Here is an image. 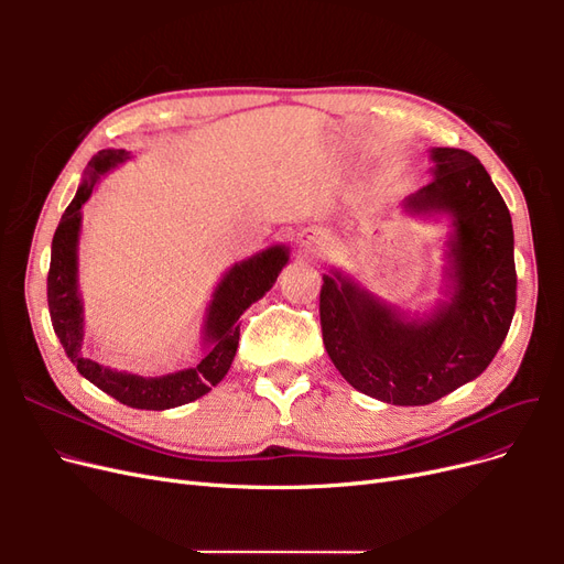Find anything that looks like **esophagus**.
<instances>
[{
    "label": "esophagus",
    "mask_w": 564,
    "mask_h": 564,
    "mask_svg": "<svg viewBox=\"0 0 564 564\" xmlns=\"http://www.w3.org/2000/svg\"><path fill=\"white\" fill-rule=\"evenodd\" d=\"M299 247L311 256H322L329 249V235L322 228H303L299 235Z\"/></svg>",
    "instance_id": "esophagus-1"
}]
</instances>
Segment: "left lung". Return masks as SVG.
<instances>
[{"instance_id": "8db88e82", "label": "left lung", "mask_w": 564, "mask_h": 564, "mask_svg": "<svg viewBox=\"0 0 564 564\" xmlns=\"http://www.w3.org/2000/svg\"><path fill=\"white\" fill-rule=\"evenodd\" d=\"M433 181L404 207L452 216L447 299L409 317L371 296L344 272L322 275L319 324L334 367L352 388L381 402L431 404L489 367L516 313L510 212L487 169L458 148H433Z\"/></svg>"}]
</instances>
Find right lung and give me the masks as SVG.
I'll list each match as a JSON object with an SVG mask.
<instances>
[{"instance_id":"right-lung-1","label":"right lung","mask_w":564,"mask_h":564,"mask_svg":"<svg viewBox=\"0 0 564 564\" xmlns=\"http://www.w3.org/2000/svg\"><path fill=\"white\" fill-rule=\"evenodd\" d=\"M127 160V150H100L89 162L70 207L65 209L54 242H51V265L46 278L48 315L65 355L70 357V362L84 379L127 406L162 412V409L181 406L207 395L226 377L235 360L237 344H240V324H237V319L251 303L270 292V286L275 284L289 261V249L284 245L268 247L251 256V259L235 263L226 272L224 280L214 289V299L207 308V317H204L202 340L207 346V355L197 365L162 373V377H139V373L98 365L84 352V308L77 289L82 204L91 197L94 185L100 176Z\"/></svg>"}]
</instances>
